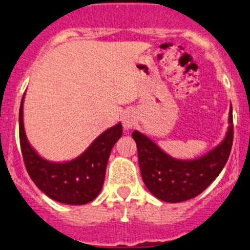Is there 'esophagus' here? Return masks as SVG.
<instances>
[{"instance_id": "esophagus-1", "label": "esophagus", "mask_w": 250, "mask_h": 250, "mask_svg": "<svg viewBox=\"0 0 250 250\" xmlns=\"http://www.w3.org/2000/svg\"><path fill=\"white\" fill-rule=\"evenodd\" d=\"M136 122H137V118L133 111H126L122 118V123L125 130H130V128H132L133 126L136 125Z\"/></svg>"}]
</instances>
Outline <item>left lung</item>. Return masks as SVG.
<instances>
[{
	"mask_svg": "<svg viewBox=\"0 0 250 250\" xmlns=\"http://www.w3.org/2000/svg\"><path fill=\"white\" fill-rule=\"evenodd\" d=\"M229 130L222 144L205 156L193 161L170 157L151 139L133 131L142 179L146 188L167 203H180L199 195L224 168L233 141L232 108L229 112Z\"/></svg>",
	"mask_w": 250,
	"mask_h": 250,
	"instance_id": "obj_1",
	"label": "left lung"
}]
</instances>
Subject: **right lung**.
<instances>
[{
	"mask_svg": "<svg viewBox=\"0 0 250 250\" xmlns=\"http://www.w3.org/2000/svg\"><path fill=\"white\" fill-rule=\"evenodd\" d=\"M22 104L23 96L19 112V136L23 163L32 181L47 197L63 204L83 205L95 199L103 188L112 147L122 137V124L101 133L81 156L65 163H52L29 146L23 128Z\"/></svg>",
	"mask_w": 250,
	"mask_h": 250,
	"instance_id": "obj_1",
	"label": "right lung"
}]
</instances>
